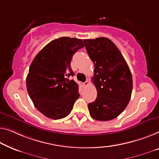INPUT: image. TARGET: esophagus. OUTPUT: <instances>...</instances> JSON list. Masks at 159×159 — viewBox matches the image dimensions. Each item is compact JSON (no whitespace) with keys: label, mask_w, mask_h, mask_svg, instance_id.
Segmentation results:
<instances>
[{"label":"esophagus","mask_w":159,"mask_h":159,"mask_svg":"<svg viewBox=\"0 0 159 159\" xmlns=\"http://www.w3.org/2000/svg\"><path fill=\"white\" fill-rule=\"evenodd\" d=\"M82 85H83V86H84V87L88 86H89V81H88V80H87V81L83 83Z\"/></svg>","instance_id":"obj_1"}]
</instances>
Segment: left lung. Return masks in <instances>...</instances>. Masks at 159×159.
Wrapping results in <instances>:
<instances>
[{
  "instance_id": "1",
  "label": "left lung",
  "mask_w": 159,
  "mask_h": 159,
  "mask_svg": "<svg viewBox=\"0 0 159 159\" xmlns=\"http://www.w3.org/2000/svg\"><path fill=\"white\" fill-rule=\"evenodd\" d=\"M86 51L95 65L93 83L97 98L89 103L95 120L106 121L121 113L131 99V70L116 46L107 38L84 40Z\"/></svg>"
}]
</instances>
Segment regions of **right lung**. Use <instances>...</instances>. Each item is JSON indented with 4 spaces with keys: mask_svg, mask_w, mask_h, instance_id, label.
Here are the masks:
<instances>
[{
    "mask_svg": "<svg viewBox=\"0 0 159 159\" xmlns=\"http://www.w3.org/2000/svg\"><path fill=\"white\" fill-rule=\"evenodd\" d=\"M85 45L81 39L61 37L46 45L33 60L26 87L35 107L45 116L56 120L69 114L79 98V85L70 75L72 57Z\"/></svg>",
    "mask_w": 159,
    "mask_h": 159,
    "instance_id": "add662e5",
    "label": "right lung"
}]
</instances>
